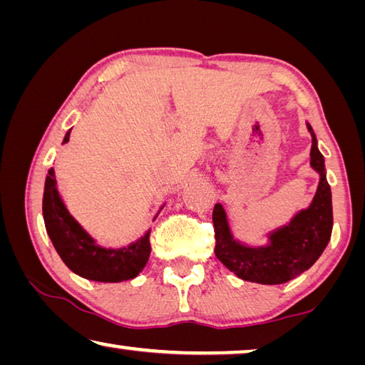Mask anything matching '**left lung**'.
I'll list each match as a JSON object with an SVG mask.
<instances>
[{
	"mask_svg": "<svg viewBox=\"0 0 365 365\" xmlns=\"http://www.w3.org/2000/svg\"><path fill=\"white\" fill-rule=\"evenodd\" d=\"M307 130L312 136L310 165L320 175L317 193L307 210H300L286 225L271 230L268 244H242L230 232L222 205L214 206V253L240 279L258 284H282L307 271L328 245L333 229L331 188L327 182L325 159L318 151L317 136L309 123Z\"/></svg>",
	"mask_w": 365,
	"mask_h": 365,
	"instance_id": "8db88e82",
	"label": "left lung"
}]
</instances>
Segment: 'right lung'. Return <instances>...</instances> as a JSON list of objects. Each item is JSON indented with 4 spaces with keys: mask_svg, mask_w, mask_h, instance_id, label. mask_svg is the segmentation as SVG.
<instances>
[{
    "mask_svg": "<svg viewBox=\"0 0 365 365\" xmlns=\"http://www.w3.org/2000/svg\"><path fill=\"white\" fill-rule=\"evenodd\" d=\"M69 133L71 130L65 135L63 144L69 141ZM42 211L45 229L56 253L73 273L86 279L97 282L133 279L141 273L151 255V244H149L151 229L141 239L131 242L126 247L106 248L97 245L96 239L86 232L83 225L69 214L68 207L63 203L53 169L48 170V175L45 178Z\"/></svg>",
    "mask_w": 365,
    "mask_h": 365,
    "instance_id": "right-lung-1",
    "label": "right lung"
}]
</instances>
